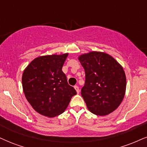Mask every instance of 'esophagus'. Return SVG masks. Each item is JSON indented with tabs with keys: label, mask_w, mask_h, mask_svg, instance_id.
I'll return each mask as SVG.
<instances>
[{
	"label": "esophagus",
	"mask_w": 147,
	"mask_h": 147,
	"mask_svg": "<svg viewBox=\"0 0 147 147\" xmlns=\"http://www.w3.org/2000/svg\"><path fill=\"white\" fill-rule=\"evenodd\" d=\"M74 88H75L76 90L77 93L78 94L80 93V88H79L78 86H74Z\"/></svg>",
	"instance_id": "esophagus-1"
}]
</instances>
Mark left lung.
<instances>
[{"mask_svg": "<svg viewBox=\"0 0 147 147\" xmlns=\"http://www.w3.org/2000/svg\"><path fill=\"white\" fill-rule=\"evenodd\" d=\"M78 59L85 71L81 95L88 109L99 116L111 113L125 93L126 76L122 66L104 52H90Z\"/></svg>", "mask_w": 147, "mask_h": 147, "instance_id": "8db88e82", "label": "left lung"}]
</instances>
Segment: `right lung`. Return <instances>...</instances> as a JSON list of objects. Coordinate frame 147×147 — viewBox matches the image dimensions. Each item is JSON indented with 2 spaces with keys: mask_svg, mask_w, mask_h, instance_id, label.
<instances>
[{
  "mask_svg": "<svg viewBox=\"0 0 147 147\" xmlns=\"http://www.w3.org/2000/svg\"><path fill=\"white\" fill-rule=\"evenodd\" d=\"M68 54L36 58L23 72L22 87L27 101L41 115L54 117L65 111L76 95L62 67Z\"/></svg>",
  "mask_w": 147,
  "mask_h": 147,
  "instance_id": "add662e5",
  "label": "right lung"
}]
</instances>
